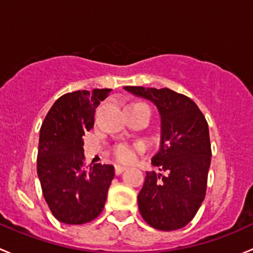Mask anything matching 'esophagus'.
I'll return each mask as SVG.
<instances>
[{
	"label": "esophagus",
	"mask_w": 253,
	"mask_h": 253,
	"mask_svg": "<svg viewBox=\"0 0 253 253\" xmlns=\"http://www.w3.org/2000/svg\"><path fill=\"white\" fill-rule=\"evenodd\" d=\"M126 169V167L124 166H116L114 167V170H116V174H122Z\"/></svg>",
	"instance_id": "obj_1"
}]
</instances>
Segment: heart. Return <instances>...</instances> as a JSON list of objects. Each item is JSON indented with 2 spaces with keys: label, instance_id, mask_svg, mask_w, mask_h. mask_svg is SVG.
Returning a JSON list of instances; mask_svg holds the SVG:
<instances>
[{
  "label": "heart",
  "instance_id": "heart-1",
  "mask_svg": "<svg viewBox=\"0 0 253 253\" xmlns=\"http://www.w3.org/2000/svg\"><path fill=\"white\" fill-rule=\"evenodd\" d=\"M114 156L121 162H130L135 157V148L126 144L118 145L114 148Z\"/></svg>",
  "mask_w": 253,
  "mask_h": 253
}]
</instances>
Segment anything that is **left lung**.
Masks as SVG:
<instances>
[{
    "label": "left lung",
    "instance_id": "left-lung-1",
    "mask_svg": "<svg viewBox=\"0 0 253 253\" xmlns=\"http://www.w3.org/2000/svg\"><path fill=\"white\" fill-rule=\"evenodd\" d=\"M124 90L151 101L161 119L160 148L151 163L166 174L146 173L137 195L140 214L158 230L183 228L206 196L212 157L207 122L191 98L170 88L124 86Z\"/></svg>",
    "mask_w": 253,
    "mask_h": 253
}]
</instances>
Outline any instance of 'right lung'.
Listing matches in <instances>:
<instances>
[{
    "label": "right lung",
    "mask_w": 253,
    "mask_h": 253,
    "mask_svg": "<svg viewBox=\"0 0 253 253\" xmlns=\"http://www.w3.org/2000/svg\"><path fill=\"white\" fill-rule=\"evenodd\" d=\"M111 88L79 90L61 96L40 129L38 176L52 214L64 224H85L105 207L114 167L85 168L83 135L95 124V112Z\"/></svg>",
    "instance_id": "obj_1"
}]
</instances>
